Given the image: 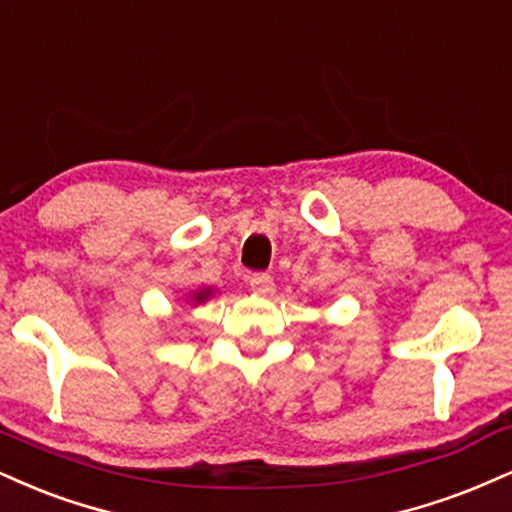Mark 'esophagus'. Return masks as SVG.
<instances>
[{"mask_svg": "<svg viewBox=\"0 0 512 512\" xmlns=\"http://www.w3.org/2000/svg\"><path fill=\"white\" fill-rule=\"evenodd\" d=\"M250 288H252V293L269 295V293H274V279L269 274L257 272V274L250 276Z\"/></svg>", "mask_w": 512, "mask_h": 512, "instance_id": "esophagus-1", "label": "esophagus"}]
</instances>
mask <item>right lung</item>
I'll list each match as a JSON object with an SVG mask.
<instances>
[{"label":"right lung","mask_w":512,"mask_h":512,"mask_svg":"<svg viewBox=\"0 0 512 512\" xmlns=\"http://www.w3.org/2000/svg\"><path fill=\"white\" fill-rule=\"evenodd\" d=\"M207 295H209V291H202V293H197V295H195V298H197V300H205V298H207Z\"/></svg>","instance_id":"right-lung-1"}]
</instances>
